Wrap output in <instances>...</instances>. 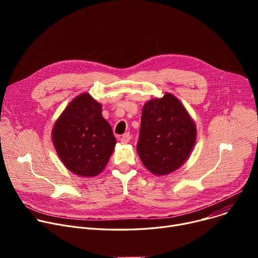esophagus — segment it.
Returning <instances> with one entry per match:
<instances>
[{"label": "esophagus", "mask_w": 258, "mask_h": 258, "mask_svg": "<svg viewBox=\"0 0 258 258\" xmlns=\"http://www.w3.org/2000/svg\"><path fill=\"white\" fill-rule=\"evenodd\" d=\"M120 140H121L122 143H128L130 140H131V135H130V133H125L124 135H122V137H121Z\"/></svg>", "instance_id": "1"}]
</instances>
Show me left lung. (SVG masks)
<instances>
[{
    "instance_id": "8db88e82",
    "label": "left lung",
    "mask_w": 258,
    "mask_h": 258,
    "mask_svg": "<svg viewBox=\"0 0 258 258\" xmlns=\"http://www.w3.org/2000/svg\"><path fill=\"white\" fill-rule=\"evenodd\" d=\"M197 139L196 123L172 94L153 98L142 108L137 152L156 175L168 174L188 159Z\"/></svg>"
}]
</instances>
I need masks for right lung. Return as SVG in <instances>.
Instances as JSON below:
<instances>
[{
    "instance_id": "right-lung-1",
    "label": "right lung",
    "mask_w": 258,
    "mask_h": 258,
    "mask_svg": "<svg viewBox=\"0 0 258 258\" xmlns=\"http://www.w3.org/2000/svg\"><path fill=\"white\" fill-rule=\"evenodd\" d=\"M101 104L89 93L74 98L52 130V140L63 165L81 177H95L106 166L116 139L102 117Z\"/></svg>"
}]
</instances>
